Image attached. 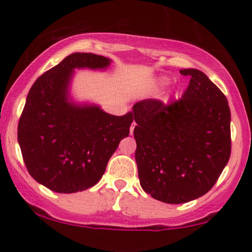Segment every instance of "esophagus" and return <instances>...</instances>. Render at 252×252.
Masks as SVG:
<instances>
[{
    "label": "esophagus",
    "instance_id": "obj_1",
    "mask_svg": "<svg viewBox=\"0 0 252 252\" xmlns=\"http://www.w3.org/2000/svg\"><path fill=\"white\" fill-rule=\"evenodd\" d=\"M135 126H136V122L134 121V122L131 123V126H130V135L134 134V129H135Z\"/></svg>",
    "mask_w": 252,
    "mask_h": 252
}]
</instances>
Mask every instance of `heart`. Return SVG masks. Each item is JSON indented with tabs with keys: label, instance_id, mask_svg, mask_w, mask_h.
Here are the masks:
<instances>
[{
	"label": "heart",
	"instance_id": "1",
	"mask_svg": "<svg viewBox=\"0 0 252 252\" xmlns=\"http://www.w3.org/2000/svg\"><path fill=\"white\" fill-rule=\"evenodd\" d=\"M167 83H168V79H166V78H162V79L160 80L161 85H164V84H167Z\"/></svg>",
	"mask_w": 252,
	"mask_h": 252
}]
</instances>
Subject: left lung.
<instances>
[{
  "label": "left lung",
  "instance_id": "1",
  "mask_svg": "<svg viewBox=\"0 0 252 252\" xmlns=\"http://www.w3.org/2000/svg\"><path fill=\"white\" fill-rule=\"evenodd\" d=\"M189 76L178 100L144 99L132 106L135 160L141 187L167 204H182L215 186L231 155V112L225 94L204 72Z\"/></svg>",
  "mask_w": 252,
  "mask_h": 252
}]
</instances>
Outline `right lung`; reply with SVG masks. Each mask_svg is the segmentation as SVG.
Returning <instances> with one entry per match:
<instances>
[{"label": "right lung", "mask_w": 252, "mask_h": 252, "mask_svg": "<svg viewBox=\"0 0 252 252\" xmlns=\"http://www.w3.org/2000/svg\"><path fill=\"white\" fill-rule=\"evenodd\" d=\"M111 60L73 53L46 71L28 92L17 140L34 180L58 193H76L102 179L109 158L129 135L134 114L114 116L96 105L68 102L74 68H106Z\"/></svg>", "instance_id": "right-lung-1"}]
</instances>
